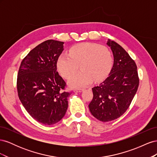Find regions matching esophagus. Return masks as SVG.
Segmentation results:
<instances>
[{
	"instance_id": "34e87169",
	"label": "esophagus",
	"mask_w": 157,
	"mask_h": 157,
	"mask_svg": "<svg viewBox=\"0 0 157 157\" xmlns=\"http://www.w3.org/2000/svg\"><path fill=\"white\" fill-rule=\"evenodd\" d=\"M83 91V89H75L74 90V92H81Z\"/></svg>"
}]
</instances>
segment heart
Listing matches in <instances>:
<instances>
[{
  "instance_id": "b5f03b06",
  "label": "heart",
  "mask_w": 157,
  "mask_h": 157,
  "mask_svg": "<svg viewBox=\"0 0 157 157\" xmlns=\"http://www.w3.org/2000/svg\"><path fill=\"white\" fill-rule=\"evenodd\" d=\"M113 63L112 54L106 46L82 42L73 46L69 54H61L57 61V68L63 77L69 78L80 64L82 70L69 78L68 84L72 88H83L91 84L93 80L98 82L105 78Z\"/></svg>"
}]
</instances>
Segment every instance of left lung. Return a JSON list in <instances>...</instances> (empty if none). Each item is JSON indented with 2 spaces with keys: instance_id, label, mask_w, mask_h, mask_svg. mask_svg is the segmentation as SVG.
I'll use <instances>...</instances> for the list:
<instances>
[{
  "instance_id": "1",
  "label": "left lung",
  "mask_w": 157,
  "mask_h": 157,
  "mask_svg": "<svg viewBox=\"0 0 157 157\" xmlns=\"http://www.w3.org/2000/svg\"><path fill=\"white\" fill-rule=\"evenodd\" d=\"M107 45L113 55V65L105 80L92 88L89 104L92 115L102 122L119 118L129 107L139 86L137 66L126 50L115 41Z\"/></svg>"
}]
</instances>
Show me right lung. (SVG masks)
<instances>
[{"label":"right lung","instance_id":"1","mask_svg":"<svg viewBox=\"0 0 157 157\" xmlns=\"http://www.w3.org/2000/svg\"><path fill=\"white\" fill-rule=\"evenodd\" d=\"M63 42L46 40L29 52L21 61L17 79L18 96L27 113L45 125L58 122L65 116L70 93L57 71Z\"/></svg>","mask_w":157,"mask_h":157}]
</instances>
